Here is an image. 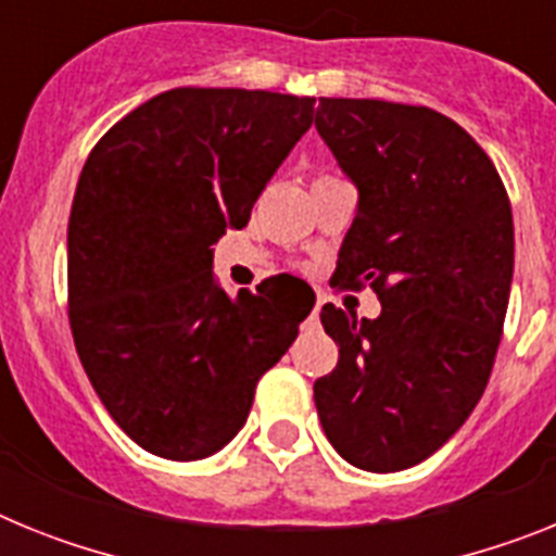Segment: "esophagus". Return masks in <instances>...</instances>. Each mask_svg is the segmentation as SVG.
I'll use <instances>...</instances> for the list:
<instances>
[{
    "mask_svg": "<svg viewBox=\"0 0 556 556\" xmlns=\"http://www.w3.org/2000/svg\"><path fill=\"white\" fill-rule=\"evenodd\" d=\"M320 326V301H317V306L312 308V314H308V320L303 323V328H317Z\"/></svg>",
    "mask_w": 556,
    "mask_h": 556,
    "instance_id": "esophagus-1",
    "label": "esophagus"
}]
</instances>
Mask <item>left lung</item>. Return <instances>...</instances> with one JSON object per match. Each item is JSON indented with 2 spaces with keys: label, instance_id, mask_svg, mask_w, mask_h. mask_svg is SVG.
Wrapping results in <instances>:
<instances>
[{
  "label": "left lung",
  "instance_id": "obj_1",
  "mask_svg": "<svg viewBox=\"0 0 556 556\" xmlns=\"http://www.w3.org/2000/svg\"><path fill=\"white\" fill-rule=\"evenodd\" d=\"M314 125L358 186L331 283L381 301L376 320L323 306L339 362L314 381V404L351 465L404 470L488 387L513 283V205L488 152L431 108L320 97Z\"/></svg>",
  "mask_w": 556,
  "mask_h": 556
}]
</instances>
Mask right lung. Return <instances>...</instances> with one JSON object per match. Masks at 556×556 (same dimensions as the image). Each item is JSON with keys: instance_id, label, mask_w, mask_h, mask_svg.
Wrapping results in <instances>:
<instances>
[{"instance_id": "right-lung-1", "label": "right lung", "mask_w": 556, "mask_h": 556, "mask_svg": "<svg viewBox=\"0 0 556 556\" xmlns=\"http://www.w3.org/2000/svg\"><path fill=\"white\" fill-rule=\"evenodd\" d=\"M312 97L172 88L88 152L68 214V326L132 443L191 462L228 445L314 294L269 278L230 301L214 244L244 228L303 132Z\"/></svg>"}]
</instances>
